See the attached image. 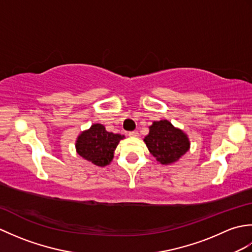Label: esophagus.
Here are the masks:
<instances>
[{
    "instance_id": "obj_1",
    "label": "esophagus",
    "mask_w": 252,
    "mask_h": 252,
    "mask_svg": "<svg viewBox=\"0 0 252 252\" xmlns=\"http://www.w3.org/2000/svg\"><path fill=\"white\" fill-rule=\"evenodd\" d=\"M129 136H131V137H137L138 136V132L137 131L129 132Z\"/></svg>"
}]
</instances>
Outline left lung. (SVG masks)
Masks as SVG:
<instances>
[{
	"instance_id": "8db88e82",
	"label": "left lung",
	"mask_w": 252,
	"mask_h": 252,
	"mask_svg": "<svg viewBox=\"0 0 252 252\" xmlns=\"http://www.w3.org/2000/svg\"><path fill=\"white\" fill-rule=\"evenodd\" d=\"M144 143L156 161L164 165L179 161L190 148L189 135L169 120L154 121Z\"/></svg>"
}]
</instances>
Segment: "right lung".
I'll return each mask as SVG.
<instances>
[{
	"label": "right lung",
	"mask_w": 252,
	"mask_h": 252,
	"mask_svg": "<svg viewBox=\"0 0 252 252\" xmlns=\"http://www.w3.org/2000/svg\"><path fill=\"white\" fill-rule=\"evenodd\" d=\"M125 135L106 131L105 126L94 123L77 137L76 151L83 159L98 167H106L114 159L118 144Z\"/></svg>",
	"instance_id": "add662e5"
}]
</instances>
